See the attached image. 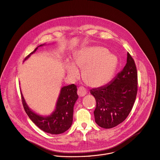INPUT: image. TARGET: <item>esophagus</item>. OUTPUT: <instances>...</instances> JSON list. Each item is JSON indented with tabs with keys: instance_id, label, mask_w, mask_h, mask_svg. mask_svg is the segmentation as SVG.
Wrapping results in <instances>:
<instances>
[{
	"instance_id": "34e87169",
	"label": "esophagus",
	"mask_w": 160,
	"mask_h": 160,
	"mask_svg": "<svg viewBox=\"0 0 160 160\" xmlns=\"http://www.w3.org/2000/svg\"><path fill=\"white\" fill-rule=\"evenodd\" d=\"M77 93L80 97H82V96H85L87 93V91L86 90V89L84 87H80L78 88Z\"/></svg>"
}]
</instances>
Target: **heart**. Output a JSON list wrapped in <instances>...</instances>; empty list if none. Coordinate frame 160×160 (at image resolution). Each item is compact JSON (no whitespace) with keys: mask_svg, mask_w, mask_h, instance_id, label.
Returning <instances> with one entry per match:
<instances>
[{"mask_svg":"<svg viewBox=\"0 0 160 160\" xmlns=\"http://www.w3.org/2000/svg\"><path fill=\"white\" fill-rule=\"evenodd\" d=\"M100 46L84 47L75 56L73 64L66 67L67 75L73 79L77 78L82 70L85 82L93 87H99L108 83L114 74L117 65V57Z\"/></svg>","mask_w":160,"mask_h":160,"instance_id":"b5f03b06","label":"heart"}]
</instances>
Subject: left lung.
Listing matches in <instances>:
<instances>
[{
  "label": "left lung",
  "mask_w": 160,
  "mask_h": 160,
  "mask_svg": "<svg viewBox=\"0 0 160 160\" xmlns=\"http://www.w3.org/2000/svg\"><path fill=\"white\" fill-rule=\"evenodd\" d=\"M137 83L135 64L128 52L122 70L107 85L90 90L96 99L94 116L99 127L114 128L127 118L136 99Z\"/></svg>",
  "instance_id": "8db88e82"
}]
</instances>
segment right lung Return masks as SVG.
Returning a JSON list of instances; mask_svg holds the SVG:
<instances>
[{
    "instance_id": "obj_1",
    "label": "right lung",
    "mask_w": 160,
    "mask_h": 160,
    "mask_svg": "<svg viewBox=\"0 0 160 160\" xmlns=\"http://www.w3.org/2000/svg\"><path fill=\"white\" fill-rule=\"evenodd\" d=\"M44 45L45 44L38 46L25 59L24 61L34 54L39 47ZM77 91V87L74 84L62 87L55 109L48 116H42L34 112L26 102L22 92L21 95L25 111L32 122L42 131L57 135L65 132L72 124L73 107L78 98Z\"/></svg>"
}]
</instances>
